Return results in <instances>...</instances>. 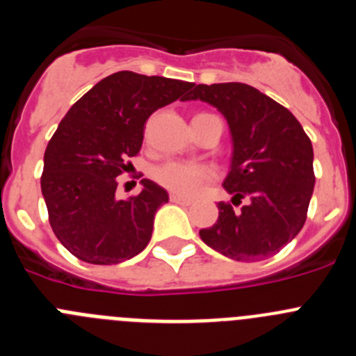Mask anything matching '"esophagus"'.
I'll return each instance as SVG.
<instances>
[{
  "instance_id": "esophagus-1",
  "label": "esophagus",
  "mask_w": 356,
  "mask_h": 356,
  "mask_svg": "<svg viewBox=\"0 0 356 356\" xmlns=\"http://www.w3.org/2000/svg\"><path fill=\"white\" fill-rule=\"evenodd\" d=\"M169 200H171V203H176V205H191V203H193L191 197H184L180 196V194H171Z\"/></svg>"
}]
</instances>
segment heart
<instances>
[{"mask_svg": "<svg viewBox=\"0 0 356 356\" xmlns=\"http://www.w3.org/2000/svg\"><path fill=\"white\" fill-rule=\"evenodd\" d=\"M213 175L212 169L203 163L181 162V160H169L153 169V180L176 194L191 196L210 180Z\"/></svg>", "mask_w": 356, "mask_h": 356, "instance_id": "heart-1", "label": "heart"}]
</instances>
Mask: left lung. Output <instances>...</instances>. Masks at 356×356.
Instances as JSON below:
<instances>
[{"instance_id":"left-lung-1","label":"left lung","mask_w":356,"mask_h":356,"mask_svg":"<svg viewBox=\"0 0 356 356\" xmlns=\"http://www.w3.org/2000/svg\"><path fill=\"white\" fill-rule=\"evenodd\" d=\"M188 99L216 106L229 127L234 153L222 187L250 203H219L216 225L200 232L212 250L238 262L269 259L300 234L314 193V149L300 121L251 85H196Z\"/></svg>"}]
</instances>
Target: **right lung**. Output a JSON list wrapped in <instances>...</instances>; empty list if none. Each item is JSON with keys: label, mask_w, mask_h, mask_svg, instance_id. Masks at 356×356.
Listing matches in <instances>:
<instances>
[{"label": "right lung", "mask_w": 356, "mask_h": 356, "mask_svg": "<svg viewBox=\"0 0 356 356\" xmlns=\"http://www.w3.org/2000/svg\"><path fill=\"white\" fill-rule=\"evenodd\" d=\"M193 87L191 81L119 71L69 108L44 153L40 188L56 238L76 259L110 266L147 246L168 191L144 178L140 194L118 200V176L140 151L147 118L185 99Z\"/></svg>", "instance_id": "obj_1"}]
</instances>
